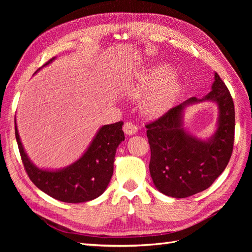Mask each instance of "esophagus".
<instances>
[{
    "instance_id": "esophagus-1",
    "label": "esophagus",
    "mask_w": 252,
    "mask_h": 252,
    "mask_svg": "<svg viewBox=\"0 0 252 252\" xmlns=\"http://www.w3.org/2000/svg\"><path fill=\"white\" fill-rule=\"evenodd\" d=\"M123 130L127 135H132V134L136 133L138 129H136L135 125L133 123H131V122H126L123 126Z\"/></svg>"
}]
</instances>
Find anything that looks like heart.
I'll list each match as a JSON object with an SVG mask.
<instances>
[{"label": "heart", "instance_id": "heart-1", "mask_svg": "<svg viewBox=\"0 0 252 252\" xmlns=\"http://www.w3.org/2000/svg\"><path fill=\"white\" fill-rule=\"evenodd\" d=\"M171 72L168 65H156L139 84L128 89L129 95L132 97H141L151 91L142 104V110L147 117L161 116L173 103L179 93L180 82Z\"/></svg>", "mask_w": 252, "mask_h": 252}]
</instances>
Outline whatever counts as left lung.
Wrapping results in <instances>:
<instances>
[{
	"mask_svg": "<svg viewBox=\"0 0 252 252\" xmlns=\"http://www.w3.org/2000/svg\"><path fill=\"white\" fill-rule=\"evenodd\" d=\"M211 88L202 100L190 97L146 125L151 151L150 175L158 191L166 195L182 199L203 191L229 162L234 142V105L217 72ZM203 100L216 101L220 111L218 129L208 141L188 135L181 121L186 105Z\"/></svg>",
	"mask_w": 252,
	"mask_h": 252,
	"instance_id": "left-lung-1",
	"label": "left lung"
}]
</instances>
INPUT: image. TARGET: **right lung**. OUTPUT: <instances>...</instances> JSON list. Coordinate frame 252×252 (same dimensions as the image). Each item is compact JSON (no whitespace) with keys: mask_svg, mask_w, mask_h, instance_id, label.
<instances>
[{"mask_svg":"<svg viewBox=\"0 0 252 252\" xmlns=\"http://www.w3.org/2000/svg\"><path fill=\"white\" fill-rule=\"evenodd\" d=\"M50 59L44 66L48 65ZM39 70V69H37ZM36 70V71H37ZM123 122L104 125L97 131L90 146L77 162L66 168L50 171L39 169L28 158L18 132L16 118L14 129L23 165L33 184L53 199L65 203H84L100 196L107 188L113 173L116 151L125 140Z\"/></svg>","mask_w":252,"mask_h":252,"instance_id":"1","label":"right lung"}]
</instances>
